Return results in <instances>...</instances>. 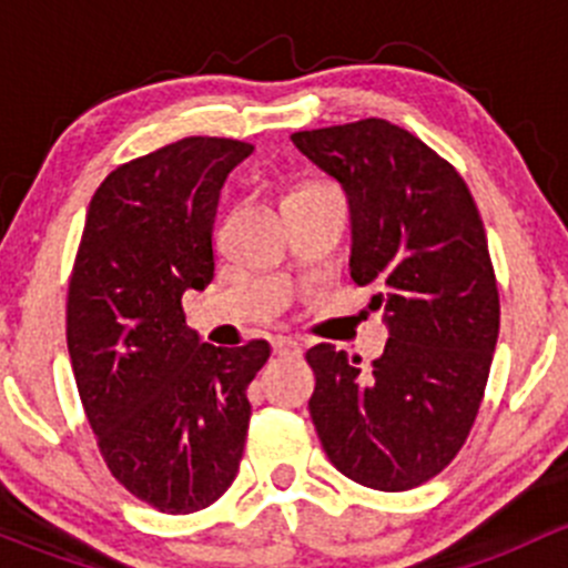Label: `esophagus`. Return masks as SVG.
Instances as JSON below:
<instances>
[{
	"instance_id": "34e87169",
	"label": "esophagus",
	"mask_w": 568,
	"mask_h": 568,
	"mask_svg": "<svg viewBox=\"0 0 568 568\" xmlns=\"http://www.w3.org/2000/svg\"><path fill=\"white\" fill-rule=\"evenodd\" d=\"M272 348L274 354H291V357L302 354V343L294 341V337H274Z\"/></svg>"
}]
</instances>
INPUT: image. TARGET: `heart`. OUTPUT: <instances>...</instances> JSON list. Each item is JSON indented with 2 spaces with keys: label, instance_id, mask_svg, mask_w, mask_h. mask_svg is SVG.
<instances>
[{
  "label": "heart",
  "instance_id": "obj_1",
  "mask_svg": "<svg viewBox=\"0 0 568 568\" xmlns=\"http://www.w3.org/2000/svg\"><path fill=\"white\" fill-rule=\"evenodd\" d=\"M321 189H332L329 183H321V181H311V183H302V186H296L291 194H302V192H321Z\"/></svg>",
  "mask_w": 568,
  "mask_h": 568
}]
</instances>
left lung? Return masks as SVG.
<instances>
[{"mask_svg":"<svg viewBox=\"0 0 568 568\" xmlns=\"http://www.w3.org/2000/svg\"><path fill=\"white\" fill-rule=\"evenodd\" d=\"M352 209V280L374 285L385 354L357 368L332 343L307 352L311 417L346 478L406 491L443 473L484 400L500 294L478 205L450 162L382 118L296 131Z\"/></svg>","mask_w":568,"mask_h":568,"instance_id":"8db88e82","label":"left lung"}]
</instances>
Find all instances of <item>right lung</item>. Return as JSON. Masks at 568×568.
Returning a JSON list of instances; mask_svg holds the SVG:
<instances>
[{"mask_svg": "<svg viewBox=\"0 0 568 568\" xmlns=\"http://www.w3.org/2000/svg\"><path fill=\"white\" fill-rule=\"evenodd\" d=\"M250 142L186 136L95 189L68 283V352L109 473L136 500L192 514L239 473L266 341L200 343L181 296L214 280V216Z\"/></svg>", "mask_w": 568, "mask_h": 568, "instance_id": "obj_1", "label": "right lung"}]
</instances>
